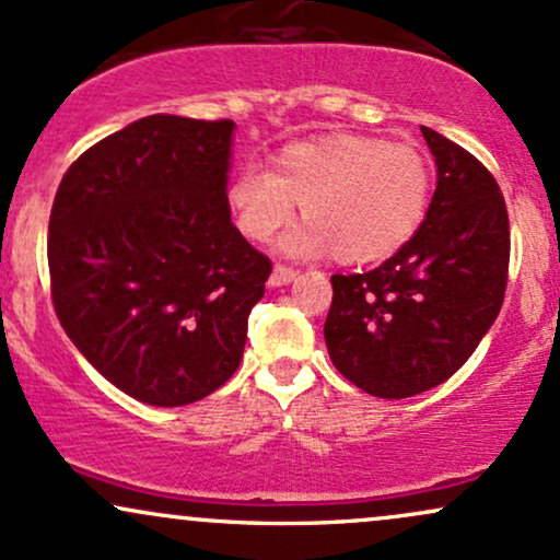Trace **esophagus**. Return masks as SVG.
<instances>
[{
	"mask_svg": "<svg viewBox=\"0 0 560 560\" xmlns=\"http://www.w3.org/2000/svg\"><path fill=\"white\" fill-rule=\"evenodd\" d=\"M294 279H298V271H294V268L276 266L273 273H271V279H268V284H271V287H284V284H289V281H294Z\"/></svg>",
	"mask_w": 560,
	"mask_h": 560,
	"instance_id": "34e87169",
	"label": "esophagus"
}]
</instances>
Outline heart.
<instances>
[{
	"label": "heart",
	"mask_w": 560,
	"mask_h": 560,
	"mask_svg": "<svg viewBox=\"0 0 560 560\" xmlns=\"http://www.w3.org/2000/svg\"><path fill=\"white\" fill-rule=\"evenodd\" d=\"M432 199V171L410 144L365 133H326L276 152L273 171L247 165L226 186V202L247 240L268 242L294 218H307L281 240L294 258L331 253L342 262L395 255L421 229Z\"/></svg>",
	"instance_id": "heart-1"
}]
</instances>
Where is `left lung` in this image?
<instances>
[{
  "instance_id": "left-lung-1",
  "label": "left lung",
  "mask_w": 560,
  "mask_h": 560,
  "mask_svg": "<svg viewBox=\"0 0 560 560\" xmlns=\"http://www.w3.org/2000/svg\"><path fill=\"white\" fill-rule=\"evenodd\" d=\"M436 189L421 229L369 273H334L324 324L331 363L355 387L402 400L450 378L477 350L505 298L511 226L492 173L421 128Z\"/></svg>"
}]
</instances>
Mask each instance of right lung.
Returning <instances> with one entry per match:
<instances>
[{
  "label": "right lung",
  "mask_w": 560,
  "mask_h": 560,
  "mask_svg": "<svg viewBox=\"0 0 560 560\" xmlns=\"http://www.w3.org/2000/svg\"><path fill=\"white\" fill-rule=\"evenodd\" d=\"M234 120L150 115L70 165L49 215L62 329L147 405L202 400L240 369L271 260L231 223Z\"/></svg>",
  "instance_id": "obj_1"
}]
</instances>
